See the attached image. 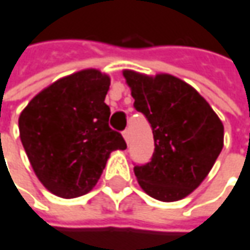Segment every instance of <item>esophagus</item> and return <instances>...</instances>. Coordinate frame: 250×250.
<instances>
[{"label": "esophagus", "mask_w": 250, "mask_h": 250, "mask_svg": "<svg viewBox=\"0 0 250 250\" xmlns=\"http://www.w3.org/2000/svg\"><path fill=\"white\" fill-rule=\"evenodd\" d=\"M123 137H125V143L128 144V143H130V130H125V131H123Z\"/></svg>", "instance_id": "obj_1"}]
</instances>
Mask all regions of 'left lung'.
Masks as SVG:
<instances>
[{"instance_id": "obj_1", "label": "left lung", "mask_w": 250, "mask_h": 250, "mask_svg": "<svg viewBox=\"0 0 250 250\" xmlns=\"http://www.w3.org/2000/svg\"><path fill=\"white\" fill-rule=\"evenodd\" d=\"M136 110L153 128L154 154L136 166L141 189L151 198L174 202L205 180L224 147V125L198 92L168 73L155 76L123 70Z\"/></svg>"}]
</instances>
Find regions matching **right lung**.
<instances>
[{"label":"right lung","mask_w":250,"mask_h":250,"mask_svg":"<svg viewBox=\"0 0 250 250\" xmlns=\"http://www.w3.org/2000/svg\"><path fill=\"white\" fill-rule=\"evenodd\" d=\"M110 76L83 69L53 82L21 111L20 137L32 169L56 197L76 198L95 187L125 139L109 127Z\"/></svg>","instance_id":"right-lung-1"}]
</instances>
